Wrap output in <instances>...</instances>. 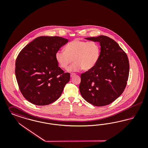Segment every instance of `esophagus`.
<instances>
[{"mask_svg": "<svg viewBox=\"0 0 148 148\" xmlns=\"http://www.w3.org/2000/svg\"><path fill=\"white\" fill-rule=\"evenodd\" d=\"M75 73H71V77H73L75 76Z\"/></svg>", "mask_w": 148, "mask_h": 148, "instance_id": "1", "label": "esophagus"}]
</instances>
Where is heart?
Segmentation results:
<instances>
[{
	"mask_svg": "<svg viewBox=\"0 0 148 148\" xmlns=\"http://www.w3.org/2000/svg\"><path fill=\"white\" fill-rule=\"evenodd\" d=\"M100 48L95 42H85L75 39L69 42L65 50H59L56 53V59L59 65L66 69L73 60L74 62L68 68L69 72L82 70L88 71L98 62Z\"/></svg>",
	"mask_w": 148,
	"mask_h": 148,
	"instance_id": "obj_1",
	"label": "heart"
}]
</instances>
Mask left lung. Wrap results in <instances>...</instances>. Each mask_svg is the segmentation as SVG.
<instances>
[{
  "label": "left lung",
  "mask_w": 148,
  "mask_h": 148,
  "mask_svg": "<svg viewBox=\"0 0 148 148\" xmlns=\"http://www.w3.org/2000/svg\"><path fill=\"white\" fill-rule=\"evenodd\" d=\"M86 39L100 45L98 62L80 75L79 90L82 97L97 106L111 104L123 92L129 73L127 54L110 38L100 35Z\"/></svg>",
  "instance_id": "1"
}]
</instances>
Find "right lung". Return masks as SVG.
Wrapping results in <instances>:
<instances>
[{
    "mask_svg": "<svg viewBox=\"0 0 148 148\" xmlns=\"http://www.w3.org/2000/svg\"><path fill=\"white\" fill-rule=\"evenodd\" d=\"M68 42L60 36H42L29 43L16 58L15 76L23 97L36 106H47L59 98L70 80L56 59L58 50Z\"/></svg>",
    "mask_w": 148,
    "mask_h": 148,
    "instance_id": "add662e5",
    "label": "right lung"
}]
</instances>
